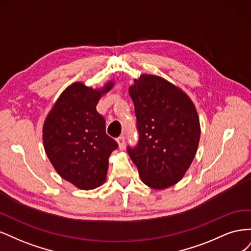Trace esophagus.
Returning a JSON list of instances; mask_svg holds the SVG:
<instances>
[{
	"instance_id": "esophagus-1",
	"label": "esophagus",
	"mask_w": 251,
	"mask_h": 251,
	"mask_svg": "<svg viewBox=\"0 0 251 251\" xmlns=\"http://www.w3.org/2000/svg\"><path fill=\"white\" fill-rule=\"evenodd\" d=\"M117 142H118V146H119V149L120 150H124L125 147H126V137L124 135L119 136V137L117 138Z\"/></svg>"
}]
</instances>
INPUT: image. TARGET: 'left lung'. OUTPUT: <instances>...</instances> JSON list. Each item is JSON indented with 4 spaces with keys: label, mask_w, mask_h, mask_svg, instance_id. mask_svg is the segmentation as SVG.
<instances>
[{
    "label": "left lung",
    "mask_w": 251,
    "mask_h": 251,
    "mask_svg": "<svg viewBox=\"0 0 251 251\" xmlns=\"http://www.w3.org/2000/svg\"><path fill=\"white\" fill-rule=\"evenodd\" d=\"M130 87L135 105L136 146L126 151L144 184L163 189L184 176L196 155L200 123L188 96L171 82L143 74Z\"/></svg>",
    "instance_id": "8db88e82"
}]
</instances>
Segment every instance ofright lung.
Listing matches in <instances>:
<instances>
[{"label":"right lung","instance_id":"1","mask_svg":"<svg viewBox=\"0 0 251 251\" xmlns=\"http://www.w3.org/2000/svg\"><path fill=\"white\" fill-rule=\"evenodd\" d=\"M113 83L100 90L81 82L68 87L49 113L43 128L46 154L56 172L81 189L102 184L109 157L118 148L105 133V120L96 111L101 94Z\"/></svg>","mask_w":251,"mask_h":251}]
</instances>
